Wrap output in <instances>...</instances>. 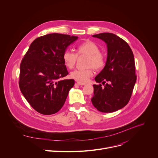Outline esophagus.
Here are the masks:
<instances>
[{
    "mask_svg": "<svg viewBox=\"0 0 158 158\" xmlns=\"http://www.w3.org/2000/svg\"><path fill=\"white\" fill-rule=\"evenodd\" d=\"M77 84L78 85H85V83H82V82H77Z\"/></svg>",
    "mask_w": 158,
    "mask_h": 158,
    "instance_id": "34e87169",
    "label": "esophagus"
}]
</instances>
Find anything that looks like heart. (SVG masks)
<instances>
[{
    "instance_id": "1",
    "label": "heart",
    "mask_w": 158,
    "mask_h": 158,
    "mask_svg": "<svg viewBox=\"0 0 158 158\" xmlns=\"http://www.w3.org/2000/svg\"><path fill=\"white\" fill-rule=\"evenodd\" d=\"M78 56L87 57L85 61V69H75L71 72L70 77L79 82H85L93 75L94 69L99 70L105 65V57L99 51L98 45L91 40H86L77 47V54L71 50L67 49L64 51L62 59L65 65L69 69L74 67Z\"/></svg>"
}]
</instances>
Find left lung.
<instances>
[{
  "mask_svg": "<svg viewBox=\"0 0 158 158\" xmlns=\"http://www.w3.org/2000/svg\"><path fill=\"white\" fill-rule=\"evenodd\" d=\"M107 45V55L103 69L95 77L93 85V106L100 112H113L123 108L131 98L136 82L135 62L132 51L123 39L112 33L93 35Z\"/></svg>",
  "mask_w": 158,
  "mask_h": 158,
  "instance_id": "obj_1",
  "label": "left lung"
}]
</instances>
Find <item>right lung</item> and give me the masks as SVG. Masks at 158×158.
Wrapping results in <instances>:
<instances>
[{"instance_id":"obj_1","label":"right lung","mask_w":158,"mask_h":158,"mask_svg":"<svg viewBox=\"0 0 158 158\" xmlns=\"http://www.w3.org/2000/svg\"><path fill=\"white\" fill-rule=\"evenodd\" d=\"M78 37L49 34L35 39L20 66V91L38 112L56 113L64 104L74 79L59 80L68 74L62 56Z\"/></svg>"}]
</instances>
